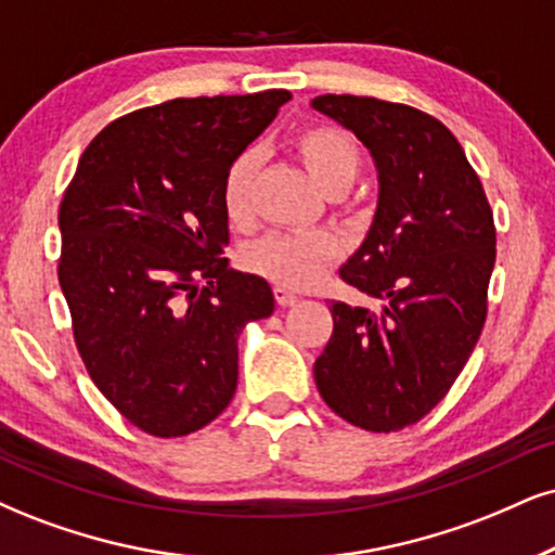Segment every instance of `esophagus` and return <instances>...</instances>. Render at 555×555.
Masks as SVG:
<instances>
[{"instance_id": "34e87169", "label": "esophagus", "mask_w": 555, "mask_h": 555, "mask_svg": "<svg viewBox=\"0 0 555 555\" xmlns=\"http://www.w3.org/2000/svg\"><path fill=\"white\" fill-rule=\"evenodd\" d=\"M272 293H275V300H278V306H296L298 304V296L296 293H291L288 288H280V285H275V288H272Z\"/></svg>"}]
</instances>
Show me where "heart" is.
Segmentation results:
<instances>
[{"label":"heart","mask_w":555,"mask_h":555,"mask_svg":"<svg viewBox=\"0 0 555 555\" xmlns=\"http://www.w3.org/2000/svg\"><path fill=\"white\" fill-rule=\"evenodd\" d=\"M293 154L324 193L339 195L360 172V146L345 128L311 122L291 139ZM259 169L257 149H244L225 167L221 205L225 218L246 229L255 218V182ZM339 238L326 229L272 231L244 251V267L280 288L304 291L317 285L324 270L339 257Z\"/></svg>","instance_id":"heart-1"}]
</instances>
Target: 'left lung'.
<instances>
[{
	"instance_id": "8db88e82",
	"label": "left lung",
	"mask_w": 555,
	"mask_h": 555,
	"mask_svg": "<svg viewBox=\"0 0 555 555\" xmlns=\"http://www.w3.org/2000/svg\"><path fill=\"white\" fill-rule=\"evenodd\" d=\"M313 107L350 128L378 164L371 234L339 278L383 304L332 300L334 330L313 378L345 422L399 433L448 396L481 337L494 214L463 146L433 115L354 94H321Z\"/></svg>"
}]
</instances>
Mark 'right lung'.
Here are the masks:
<instances>
[{"label":"right lung","instance_id":"1","mask_svg":"<svg viewBox=\"0 0 555 555\" xmlns=\"http://www.w3.org/2000/svg\"><path fill=\"white\" fill-rule=\"evenodd\" d=\"M288 89L177 98L102 128L59 208L64 291L89 378L133 427L182 437L234 399L236 339L275 309L229 267L221 180Z\"/></svg>","mask_w":555,"mask_h":555}]
</instances>
